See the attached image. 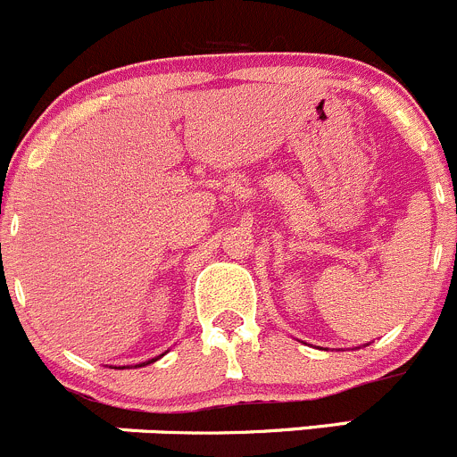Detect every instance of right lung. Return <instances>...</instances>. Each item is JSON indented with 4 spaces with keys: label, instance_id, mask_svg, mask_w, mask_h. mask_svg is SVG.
<instances>
[{
    "label": "right lung",
    "instance_id": "right-lung-1",
    "mask_svg": "<svg viewBox=\"0 0 457 457\" xmlns=\"http://www.w3.org/2000/svg\"><path fill=\"white\" fill-rule=\"evenodd\" d=\"M162 355H164V353H162ZM162 355H157V358L148 360V362H142V364H135V367H146V364H151V362H157V360H160V358H162ZM121 369H124V367H121Z\"/></svg>",
    "mask_w": 457,
    "mask_h": 457
}]
</instances>
